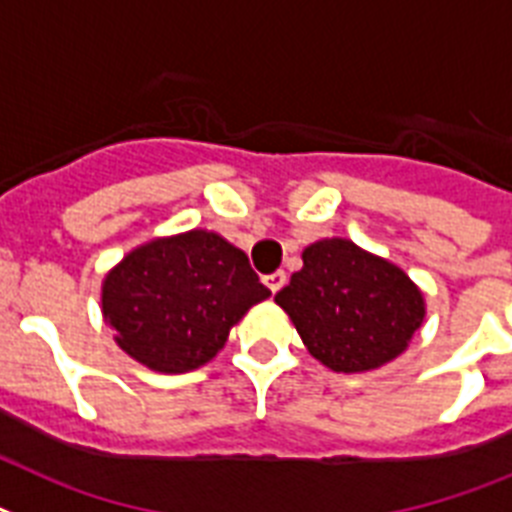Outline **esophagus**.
Here are the masks:
<instances>
[{"label":"esophagus","instance_id":"34e87169","mask_svg":"<svg viewBox=\"0 0 512 512\" xmlns=\"http://www.w3.org/2000/svg\"><path fill=\"white\" fill-rule=\"evenodd\" d=\"M286 284V273L284 270H276V273H270V276H265V286H268L270 292L276 294L281 292V286Z\"/></svg>","mask_w":512,"mask_h":512}]
</instances>
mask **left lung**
Here are the masks:
<instances>
[{
	"label": "left lung",
	"instance_id": "1",
	"mask_svg": "<svg viewBox=\"0 0 512 512\" xmlns=\"http://www.w3.org/2000/svg\"><path fill=\"white\" fill-rule=\"evenodd\" d=\"M307 352L336 373H365L407 350L426 299L400 265L350 239L302 249V270L276 294Z\"/></svg>",
	"mask_w": 512,
	"mask_h": 512
}]
</instances>
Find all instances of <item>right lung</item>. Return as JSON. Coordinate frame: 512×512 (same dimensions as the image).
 Wrapping results in <instances>:
<instances>
[{"mask_svg": "<svg viewBox=\"0 0 512 512\" xmlns=\"http://www.w3.org/2000/svg\"><path fill=\"white\" fill-rule=\"evenodd\" d=\"M242 249L207 228L131 249L102 281V318L136 363L186 373L210 363L249 307L268 299Z\"/></svg>", "mask_w": 512, "mask_h": 512, "instance_id": "1", "label": "right lung"}]
</instances>
